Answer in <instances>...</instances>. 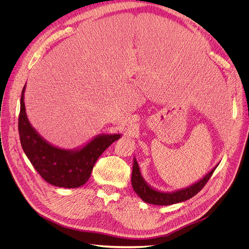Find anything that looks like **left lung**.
Listing matches in <instances>:
<instances>
[{"label": "left lung", "instance_id": "1", "mask_svg": "<svg viewBox=\"0 0 249 249\" xmlns=\"http://www.w3.org/2000/svg\"><path fill=\"white\" fill-rule=\"evenodd\" d=\"M219 163L216 164L215 167H213L207 174H205L202 178H200L195 183L175 191L164 192L160 191L154 187H152L145 179L143 175L140 171L139 164L137 160L134 157L133 160V170H132V186L136 194L146 203L158 206H167L176 203H180L186 201L193 196H195L208 182L213 172L218 167Z\"/></svg>", "mask_w": 249, "mask_h": 249}]
</instances>
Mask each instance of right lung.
Here are the masks:
<instances>
[{
	"label": "right lung",
	"mask_w": 249,
	"mask_h": 249,
	"mask_svg": "<svg viewBox=\"0 0 249 249\" xmlns=\"http://www.w3.org/2000/svg\"><path fill=\"white\" fill-rule=\"evenodd\" d=\"M24 85L20 96L18 133L22 150L42 178L57 187L78 188L90 177L97 159L121 134H100L85 145L66 150L47 142L30 124L24 105Z\"/></svg>",
	"instance_id": "1"
}]
</instances>
